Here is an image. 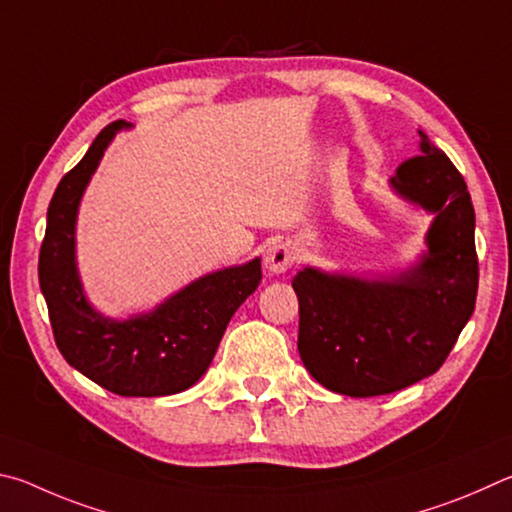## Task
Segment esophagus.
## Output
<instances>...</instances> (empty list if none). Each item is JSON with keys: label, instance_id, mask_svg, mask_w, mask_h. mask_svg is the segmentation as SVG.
Segmentation results:
<instances>
[{"label": "esophagus", "instance_id": "esophagus-1", "mask_svg": "<svg viewBox=\"0 0 512 512\" xmlns=\"http://www.w3.org/2000/svg\"><path fill=\"white\" fill-rule=\"evenodd\" d=\"M297 256H299V251L290 240H279V242H272V245L265 249L263 263L272 274H283L294 265Z\"/></svg>", "mask_w": 512, "mask_h": 512}]
</instances>
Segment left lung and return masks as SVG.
<instances>
[{"label":"left lung","instance_id":"left-lung-1","mask_svg":"<svg viewBox=\"0 0 512 512\" xmlns=\"http://www.w3.org/2000/svg\"><path fill=\"white\" fill-rule=\"evenodd\" d=\"M418 134L420 155L389 179L398 197L432 213L416 263L375 276L303 267L292 279L303 366L342 396H384L429 378L474 312L479 263L468 186L445 152Z\"/></svg>","mask_w":512,"mask_h":512}]
</instances>
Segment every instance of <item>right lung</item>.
<instances>
[{"label": "right lung", "instance_id": "right-lung-1", "mask_svg": "<svg viewBox=\"0 0 512 512\" xmlns=\"http://www.w3.org/2000/svg\"><path fill=\"white\" fill-rule=\"evenodd\" d=\"M132 123L101 130L76 168L60 179L40 249V290L65 360L103 389L128 398L186 391L209 369L229 321L258 288L261 258L204 274L148 312L112 319L87 299L76 263L80 200L107 146Z\"/></svg>", "mask_w": 512, "mask_h": 512}]
</instances>
